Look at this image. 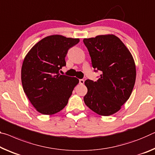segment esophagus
Segmentation results:
<instances>
[{
	"label": "esophagus",
	"instance_id": "1",
	"mask_svg": "<svg viewBox=\"0 0 155 155\" xmlns=\"http://www.w3.org/2000/svg\"><path fill=\"white\" fill-rule=\"evenodd\" d=\"M84 82H85V81L83 80V79H80L79 80V83L81 85H83L84 84Z\"/></svg>",
	"mask_w": 155,
	"mask_h": 155
}]
</instances>
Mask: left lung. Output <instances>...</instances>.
Returning a JSON list of instances; mask_svg holds the SVG:
<instances>
[{
	"instance_id": "left-lung-1",
	"label": "left lung",
	"mask_w": 155,
	"mask_h": 155,
	"mask_svg": "<svg viewBox=\"0 0 155 155\" xmlns=\"http://www.w3.org/2000/svg\"><path fill=\"white\" fill-rule=\"evenodd\" d=\"M94 72L101 74L96 81L87 79L85 105L97 114L110 116L121 109L130 97L136 79L133 57L117 36L108 34L84 38Z\"/></svg>"
}]
</instances>
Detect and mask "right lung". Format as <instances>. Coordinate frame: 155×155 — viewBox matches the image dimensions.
Instances as JSON below:
<instances>
[{
  "instance_id": "right-lung-1",
  "label": "right lung",
  "mask_w": 155,
  "mask_h": 155,
  "mask_svg": "<svg viewBox=\"0 0 155 155\" xmlns=\"http://www.w3.org/2000/svg\"><path fill=\"white\" fill-rule=\"evenodd\" d=\"M79 42L78 38L49 36L34 45L26 55L21 69V81L27 97L38 112L54 114L68 104L79 81L61 75L66 65L68 51Z\"/></svg>"
}]
</instances>
